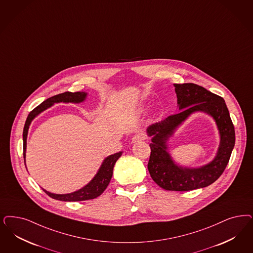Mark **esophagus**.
Wrapping results in <instances>:
<instances>
[{
	"instance_id": "obj_1",
	"label": "esophagus",
	"mask_w": 253,
	"mask_h": 253,
	"mask_svg": "<svg viewBox=\"0 0 253 253\" xmlns=\"http://www.w3.org/2000/svg\"><path fill=\"white\" fill-rule=\"evenodd\" d=\"M146 139V134L143 133V132H138V133H135L133 136H132V142L133 143H137L140 141H143V140Z\"/></svg>"
}]
</instances>
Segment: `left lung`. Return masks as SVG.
Returning a JSON list of instances; mask_svg holds the SVG:
<instances>
[{"instance_id": "left-lung-1", "label": "left lung", "mask_w": 253, "mask_h": 253, "mask_svg": "<svg viewBox=\"0 0 253 253\" xmlns=\"http://www.w3.org/2000/svg\"><path fill=\"white\" fill-rule=\"evenodd\" d=\"M174 86L180 111L148 127L152 143L149 145L148 169L151 178L161 188L166 191L188 192L209 186L223 173L235 147V127L222 97L193 83ZM195 111H204L214 118L221 134V144L217 156L209 165L201 169H183L174 165L166 151V140Z\"/></svg>"}]
</instances>
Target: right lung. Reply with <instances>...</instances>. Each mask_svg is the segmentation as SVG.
Returning <instances> with one entry per match:
<instances>
[{
	"label": "right lung",
	"instance_id": "add662e5",
	"mask_svg": "<svg viewBox=\"0 0 253 253\" xmlns=\"http://www.w3.org/2000/svg\"><path fill=\"white\" fill-rule=\"evenodd\" d=\"M87 93L83 91H77V92H71L65 91L60 94L52 96L48 99H46L42 104L36 106L34 110H32L28 115L24 129H23V157L25 159V151H26V139L29 126L32 121L35 117L47 107L51 106L54 103H80L85 100ZM122 152L120 151L116 154L110 155L105 159L103 165L100 167L98 173L96 174L93 179L86 185L84 188L80 189L77 192L68 193V194H55L51 192H46L43 190L49 197L56 200L64 201V202H79V201L90 200L97 198L100 196L103 192H105L107 188L108 184L111 180L112 174H113V168L116 162L119 160V158L122 156Z\"/></svg>",
	"mask_w": 253,
	"mask_h": 253
}]
</instances>
